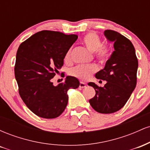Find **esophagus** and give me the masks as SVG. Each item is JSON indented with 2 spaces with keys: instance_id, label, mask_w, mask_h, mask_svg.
<instances>
[{
  "instance_id": "esophagus-1",
  "label": "esophagus",
  "mask_w": 150,
  "mask_h": 150,
  "mask_svg": "<svg viewBox=\"0 0 150 150\" xmlns=\"http://www.w3.org/2000/svg\"><path fill=\"white\" fill-rule=\"evenodd\" d=\"M86 87V84L85 83V82H80V87H81V88H84V87Z\"/></svg>"
}]
</instances>
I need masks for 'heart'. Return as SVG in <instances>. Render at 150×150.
Returning a JSON list of instances; mask_svg holds the SVG:
<instances>
[{
    "mask_svg": "<svg viewBox=\"0 0 150 150\" xmlns=\"http://www.w3.org/2000/svg\"><path fill=\"white\" fill-rule=\"evenodd\" d=\"M82 44L89 51L94 52V56L101 63H104L110 58V49L107 45L101 44V39L95 32H89L82 39ZM65 61L68 62L71 58V48L65 54ZM97 70L94 65H77L70 68L69 74L81 80H87Z\"/></svg>",
    "mask_w": 150,
    "mask_h": 150,
    "instance_id": "b5f03b06",
    "label": "heart"
}]
</instances>
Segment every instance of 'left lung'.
I'll list each match as a JSON object with an SVG mask.
<instances>
[{"instance_id": "1", "label": "left lung", "mask_w": 150, "mask_h": 150, "mask_svg": "<svg viewBox=\"0 0 150 150\" xmlns=\"http://www.w3.org/2000/svg\"><path fill=\"white\" fill-rule=\"evenodd\" d=\"M104 35L114 43V51L104 69L95 75L97 79L106 81L104 87L88 83L96 92L89 102L97 112L111 113L124 106L135 89L138 61L135 48L128 39L113 30H106Z\"/></svg>"}]
</instances>
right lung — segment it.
<instances>
[{"label":"right lung","instance_id":"add662e5","mask_svg":"<svg viewBox=\"0 0 150 150\" xmlns=\"http://www.w3.org/2000/svg\"><path fill=\"white\" fill-rule=\"evenodd\" d=\"M75 34L43 30L19 46L15 76L20 97L31 111L44 118H57L68 104L67 92L80 82L68 76L64 82L53 85L52 78L63 65L66 51L77 40Z\"/></svg>","mask_w":150,"mask_h":150}]
</instances>
